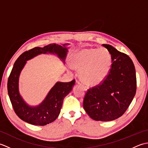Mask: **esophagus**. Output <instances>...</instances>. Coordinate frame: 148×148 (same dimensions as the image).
Here are the masks:
<instances>
[{
    "label": "esophagus",
    "mask_w": 148,
    "mask_h": 148,
    "mask_svg": "<svg viewBox=\"0 0 148 148\" xmlns=\"http://www.w3.org/2000/svg\"><path fill=\"white\" fill-rule=\"evenodd\" d=\"M76 83H77V84H81V85H82V86H83L84 88V90H87L88 89V87L84 83H82V82H81V81L77 80V81H76Z\"/></svg>",
    "instance_id": "34e87169"
}]
</instances>
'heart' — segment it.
<instances>
[{
    "mask_svg": "<svg viewBox=\"0 0 148 148\" xmlns=\"http://www.w3.org/2000/svg\"><path fill=\"white\" fill-rule=\"evenodd\" d=\"M73 67L79 70V77L90 85H97L104 80L111 66V55L105 48H85L73 55Z\"/></svg>",
    "mask_w": 148,
    "mask_h": 148,
    "instance_id": "1",
    "label": "heart"
}]
</instances>
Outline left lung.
<instances>
[{
  "label": "left lung",
  "mask_w": 148,
  "mask_h": 148,
  "mask_svg": "<svg viewBox=\"0 0 148 148\" xmlns=\"http://www.w3.org/2000/svg\"><path fill=\"white\" fill-rule=\"evenodd\" d=\"M111 55L112 64L106 79L88 89L83 108L96 121H112L127 111L136 95L137 80L134 63L127 55L109 45H102Z\"/></svg>",
  "instance_id": "obj_1"
}]
</instances>
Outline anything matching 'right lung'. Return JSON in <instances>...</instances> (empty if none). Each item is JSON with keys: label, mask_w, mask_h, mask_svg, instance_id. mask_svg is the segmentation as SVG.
Here are the masks:
<instances>
[{"label": "right lung", "mask_w": 148, "mask_h": 148, "mask_svg": "<svg viewBox=\"0 0 148 148\" xmlns=\"http://www.w3.org/2000/svg\"><path fill=\"white\" fill-rule=\"evenodd\" d=\"M67 45L65 44L62 46L50 44L43 48L36 47L22 53L14 62L8 81V91L15 113L23 121L34 125L44 126L57 118L64 99L72 90L75 80L68 83L57 82L39 106L32 107L24 101L19 92V76L27 61L42 53L56 54L64 62L68 51L65 47Z\"/></svg>", "instance_id": "add662e5"}]
</instances>
